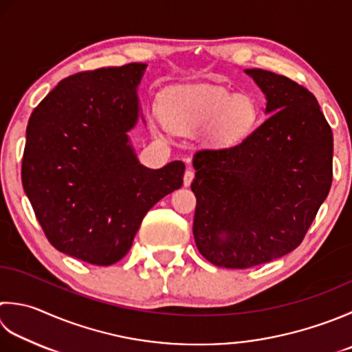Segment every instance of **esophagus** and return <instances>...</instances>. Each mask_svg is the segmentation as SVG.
<instances>
[{"label": "esophagus", "instance_id": "esophagus-1", "mask_svg": "<svg viewBox=\"0 0 352 352\" xmlns=\"http://www.w3.org/2000/svg\"><path fill=\"white\" fill-rule=\"evenodd\" d=\"M192 180H194V170L192 169H188L184 172V177H183V184L184 186H190Z\"/></svg>", "mask_w": 352, "mask_h": 352}]
</instances>
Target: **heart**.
I'll use <instances>...</instances> for the list:
<instances>
[{
    "mask_svg": "<svg viewBox=\"0 0 352 352\" xmlns=\"http://www.w3.org/2000/svg\"><path fill=\"white\" fill-rule=\"evenodd\" d=\"M164 126L182 134L203 129L210 146H235L258 123V103L249 94H233L212 85H184L168 89L158 103Z\"/></svg>",
    "mask_w": 352,
    "mask_h": 352,
    "instance_id": "obj_1",
    "label": "heart"
}]
</instances>
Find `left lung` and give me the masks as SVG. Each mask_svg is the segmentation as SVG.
<instances>
[{"mask_svg": "<svg viewBox=\"0 0 352 352\" xmlns=\"http://www.w3.org/2000/svg\"><path fill=\"white\" fill-rule=\"evenodd\" d=\"M270 117L245 140L201 149L192 164L194 236L213 265L250 268L298 247L333 182V133L298 82L252 68Z\"/></svg>", "mask_w": 352, "mask_h": 352, "instance_id": "obj_1", "label": "left lung"}]
</instances>
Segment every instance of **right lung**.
I'll return each mask as SVG.
<instances>
[{"label":"right lung","mask_w":352,"mask_h":352,"mask_svg":"<svg viewBox=\"0 0 352 352\" xmlns=\"http://www.w3.org/2000/svg\"><path fill=\"white\" fill-rule=\"evenodd\" d=\"M144 70L133 62L68 76L27 125L21 177L34 215L54 249L93 265L125 256L148 210L183 184V162L144 168L129 143Z\"/></svg>","instance_id":"add662e5"}]
</instances>
